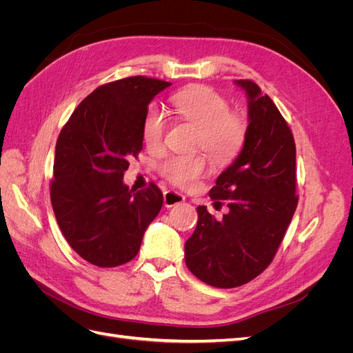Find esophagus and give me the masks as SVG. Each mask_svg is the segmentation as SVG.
Listing matches in <instances>:
<instances>
[{
  "label": "esophagus",
  "mask_w": 353,
  "mask_h": 353,
  "mask_svg": "<svg viewBox=\"0 0 353 353\" xmlns=\"http://www.w3.org/2000/svg\"><path fill=\"white\" fill-rule=\"evenodd\" d=\"M184 200H185V197L183 194L176 193V191L168 190L163 193V201H165L166 208H174V206L179 205V203H183Z\"/></svg>",
  "instance_id": "34e87169"
}]
</instances>
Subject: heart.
Here are the masks:
<instances>
[{
  "label": "heart",
  "mask_w": 353,
  "mask_h": 353,
  "mask_svg": "<svg viewBox=\"0 0 353 353\" xmlns=\"http://www.w3.org/2000/svg\"><path fill=\"white\" fill-rule=\"evenodd\" d=\"M170 103L181 121L197 128L196 148L221 163L239 154L245 140V125L221 94L208 87H194L174 94ZM166 128L163 112L153 105L143 122L145 145L152 150L162 147ZM206 168V157L201 154L168 156L160 162L159 172L172 184L187 188L205 175Z\"/></svg>",
  "instance_id": "obj_1"
}]
</instances>
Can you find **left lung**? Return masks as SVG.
<instances>
[{"instance_id":"left-lung-1","label":"left lung","mask_w":353,"mask_h":353,"mask_svg":"<svg viewBox=\"0 0 353 353\" xmlns=\"http://www.w3.org/2000/svg\"><path fill=\"white\" fill-rule=\"evenodd\" d=\"M236 83L249 100L245 140L209 191L212 200H225L228 212L216 219L199 206L197 227L185 241L187 268L218 288L243 285L268 268L299 200L292 130L253 81Z\"/></svg>"}]
</instances>
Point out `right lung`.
Here are the masks:
<instances>
[{
	"mask_svg": "<svg viewBox=\"0 0 353 353\" xmlns=\"http://www.w3.org/2000/svg\"><path fill=\"white\" fill-rule=\"evenodd\" d=\"M170 82L131 77L104 83L78 105L56 144L51 205L70 248L82 259L113 268L132 261L163 205L156 184H123L130 159L143 150L148 104Z\"/></svg>",
	"mask_w": 353,
	"mask_h": 353,
	"instance_id": "add662e5",
	"label": "right lung"
}]
</instances>
